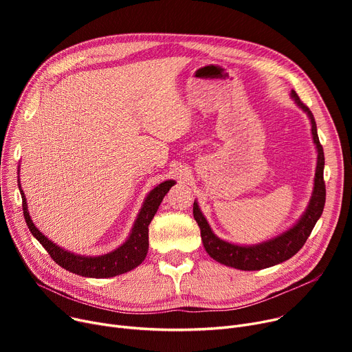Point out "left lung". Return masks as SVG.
I'll list each match as a JSON object with an SVG mask.
<instances>
[{
  "label": "left lung",
  "mask_w": 352,
  "mask_h": 352,
  "mask_svg": "<svg viewBox=\"0 0 352 352\" xmlns=\"http://www.w3.org/2000/svg\"><path fill=\"white\" fill-rule=\"evenodd\" d=\"M291 97L294 98L302 111H305L308 118L311 120V133L314 144L317 146V170L316 178H314V191L309 199V204L300 218V221L288 231L280 234L268 241H264L256 245H235L218 238L210 224L206 219L204 214L201 212L197 201H194L192 214L201 231V239L204 244L206 251L215 261L236 268L243 271H255L263 270L280 263H284L292 255L297 254L305 244L312 228L316 227L318 218L321 217L325 206V182H324V150L320 144V138L317 134V124L309 108L300 100L297 92L291 91Z\"/></svg>",
  "instance_id": "obj_1"
}]
</instances>
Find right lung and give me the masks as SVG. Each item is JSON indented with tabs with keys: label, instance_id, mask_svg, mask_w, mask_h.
<instances>
[{
	"label": "right lung",
	"instance_id": "1",
	"mask_svg": "<svg viewBox=\"0 0 352 352\" xmlns=\"http://www.w3.org/2000/svg\"><path fill=\"white\" fill-rule=\"evenodd\" d=\"M18 182H20V179H18ZM174 184L175 181L168 179L161 182L158 187L151 190V192L146 195L144 201L141 211L135 219L131 234H129L126 241L117 250L100 256L77 255L63 250L57 244H54L51 239H48L34 226L28 212L25 195L21 190V184H18V188H20L23 198V211L25 223L31 234L38 239L40 244L47 250V252L55 263L72 274L89 276V278H109V276H116L134 270L145 260L148 252V226H150L151 219L154 218L162 198L170 191Z\"/></svg>",
	"mask_w": 352,
	"mask_h": 352
}]
</instances>
